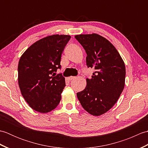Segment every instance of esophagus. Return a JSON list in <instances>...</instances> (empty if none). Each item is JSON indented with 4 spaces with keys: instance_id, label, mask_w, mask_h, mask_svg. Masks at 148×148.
Segmentation results:
<instances>
[{
    "instance_id": "1",
    "label": "esophagus",
    "mask_w": 148,
    "mask_h": 148,
    "mask_svg": "<svg viewBox=\"0 0 148 148\" xmlns=\"http://www.w3.org/2000/svg\"><path fill=\"white\" fill-rule=\"evenodd\" d=\"M75 78H76V77H74V76H70V77H69V80H72V79H74Z\"/></svg>"
}]
</instances>
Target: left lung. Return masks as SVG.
Returning a JSON list of instances; mask_svg holds the SVG:
<instances>
[{"mask_svg":"<svg viewBox=\"0 0 148 148\" xmlns=\"http://www.w3.org/2000/svg\"><path fill=\"white\" fill-rule=\"evenodd\" d=\"M87 54L86 65L94 68L86 86L77 93L84 109L93 116H100L111 109L123 90L125 63L115 47L108 39L97 34L75 36Z\"/></svg>","mask_w":148,"mask_h":148,"instance_id":"1","label":"left lung"}]
</instances>
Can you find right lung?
Masks as SVG:
<instances>
[{
    "label": "right lung",
    "mask_w": 148,
    "mask_h": 148,
    "mask_svg": "<svg viewBox=\"0 0 148 148\" xmlns=\"http://www.w3.org/2000/svg\"><path fill=\"white\" fill-rule=\"evenodd\" d=\"M71 36H47L31 45L18 63V84L31 108L40 113L55 109L61 100L65 77L56 75L61 68V56Z\"/></svg>",
    "instance_id": "obj_1"
}]
</instances>
